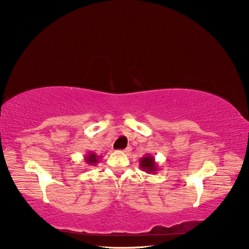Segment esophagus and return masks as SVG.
<instances>
[{
	"instance_id": "1",
	"label": "esophagus",
	"mask_w": 249,
	"mask_h": 249,
	"mask_svg": "<svg viewBox=\"0 0 249 249\" xmlns=\"http://www.w3.org/2000/svg\"><path fill=\"white\" fill-rule=\"evenodd\" d=\"M131 150H132V147H131V146H127L126 148L124 149V154H129V153L131 152Z\"/></svg>"
}]
</instances>
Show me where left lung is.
Wrapping results in <instances>:
<instances>
[{"label":"left lung","mask_w":249,"mask_h":249,"mask_svg":"<svg viewBox=\"0 0 249 249\" xmlns=\"http://www.w3.org/2000/svg\"><path fill=\"white\" fill-rule=\"evenodd\" d=\"M139 166L140 169H142L143 171H145L147 173H153V175L157 173L158 169H159L157 162L155 161V157L149 154L141 158L139 160Z\"/></svg>","instance_id":"left-lung-1"}]
</instances>
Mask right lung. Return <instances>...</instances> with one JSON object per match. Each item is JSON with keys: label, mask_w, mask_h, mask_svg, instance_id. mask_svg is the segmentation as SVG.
<instances>
[{"label": "right lung", "mask_w": 249, "mask_h": 249, "mask_svg": "<svg viewBox=\"0 0 249 249\" xmlns=\"http://www.w3.org/2000/svg\"><path fill=\"white\" fill-rule=\"evenodd\" d=\"M102 157L103 156H97L95 153H87L84 157V160L88 165H90V166H95L101 160Z\"/></svg>", "instance_id": "1"}]
</instances>
